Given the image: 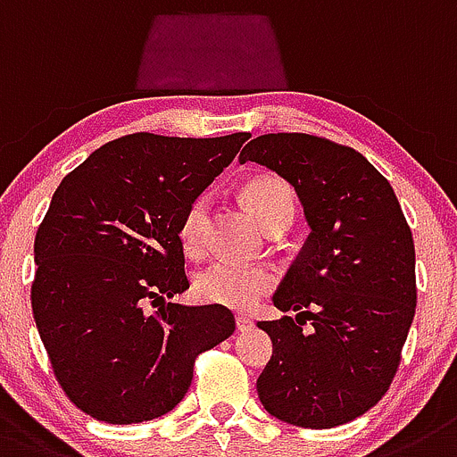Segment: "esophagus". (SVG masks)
Wrapping results in <instances>:
<instances>
[{"label": "esophagus", "mask_w": 457, "mask_h": 457, "mask_svg": "<svg viewBox=\"0 0 457 457\" xmlns=\"http://www.w3.org/2000/svg\"><path fill=\"white\" fill-rule=\"evenodd\" d=\"M254 328V320L248 319V316H237V330L238 332H248Z\"/></svg>", "instance_id": "esophagus-1"}]
</instances>
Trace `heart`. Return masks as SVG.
<instances>
[{"instance_id":"1","label":"heart","mask_w":457,"mask_h":457,"mask_svg":"<svg viewBox=\"0 0 457 457\" xmlns=\"http://www.w3.org/2000/svg\"><path fill=\"white\" fill-rule=\"evenodd\" d=\"M244 198L262 228L269 229L278 223H291L294 219V195L289 187L278 178H257L245 184ZM209 195L203 193L193 198L179 220V241L188 254H198L207 244ZM273 287V275L266 269L244 266L232 259H219L203 270L195 279V291L213 305L250 310L257 300Z\"/></svg>"}]
</instances>
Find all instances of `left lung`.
I'll return each mask as SVG.
<instances>
[{
	"label": "left lung",
	"instance_id": "left-lung-1",
	"mask_svg": "<svg viewBox=\"0 0 457 457\" xmlns=\"http://www.w3.org/2000/svg\"><path fill=\"white\" fill-rule=\"evenodd\" d=\"M238 162L287 179L312 229L273 295L298 314L257 323L273 341L259 401L279 421L335 428L369 412L396 376L417 307L412 232L392 184L353 147L264 134Z\"/></svg>",
	"mask_w": 457,
	"mask_h": 457
}]
</instances>
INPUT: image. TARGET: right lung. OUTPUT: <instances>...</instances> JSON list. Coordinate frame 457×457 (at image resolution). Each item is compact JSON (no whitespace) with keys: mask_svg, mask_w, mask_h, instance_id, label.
Wrapping results in <instances>:
<instances>
[{"mask_svg":"<svg viewBox=\"0 0 457 457\" xmlns=\"http://www.w3.org/2000/svg\"><path fill=\"white\" fill-rule=\"evenodd\" d=\"M248 138L129 134L93 152L52 195L36 234L31 307L56 380L97 421L170 412L195 357L234 332L228 307L166 298L188 289L184 209Z\"/></svg>","mask_w":457,"mask_h":457,"instance_id":"obj_1","label":"right lung"}]
</instances>
